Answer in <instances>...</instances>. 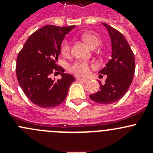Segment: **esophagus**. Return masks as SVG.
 <instances>
[{"label": "esophagus", "mask_w": 153, "mask_h": 153, "mask_svg": "<svg viewBox=\"0 0 153 153\" xmlns=\"http://www.w3.org/2000/svg\"><path fill=\"white\" fill-rule=\"evenodd\" d=\"M77 81H82V82L86 83L88 81V79H86V78H77Z\"/></svg>", "instance_id": "34e87169"}]
</instances>
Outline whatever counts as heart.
Here are the masks:
<instances>
[{
	"label": "heart",
	"instance_id": "1",
	"mask_svg": "<svg viewBox=\"0 0 153 153\" xmlns=\"http://www.w3.org/2000/svg\"><path fill=\"white\" fill-rule=\"evenodd\" d=\"M83 41L89 46L91 49H95L100 44V39L95 34L92 32H85L81 35ZM71 52L70 43L68 40L65 39L61 42V52L64 56H68ZM70 72L76 74L79 76H86L89 73L90 66L88 63L82 62V61H76L73 63L69 67Z\"/></svg>",
	"mask_w": 153,
	"mask_h": 153
}]
</instances>
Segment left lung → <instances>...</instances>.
I'll use <instances>...</instances> for the list:
<instances>
[{"label":"left lung","mask_w":153,"mask_h":153,"mask_svg":"<svg viewBox=\"0 0 153 153\" xmlns=\"http://www.w3.org/2000/svg\"><path fill=\"white\" fill-rule=\"evenodd\" d=\"M107 29L112 44V56L99 73L106 75L105 84H99L100 90L89 95L95 102L109 104L121 99L131 85L135 73V57L124 35L108 24Z\"/></svg>","instance_id":"1"}]
</instances>
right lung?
<instances>
[{
	"mask_svg": "<svg viewBox=\"0 0 153 153\" xmlns=\"http://www.w3.org/2000/svg\"><path fill=\"white\" fill-rule=\"evenodd\" d=\"M75 26L60 27L47 25L29 37L17 57L16 75L24 94L39 107H55L67 97L74 76L64 73L58 67L61 44L66 35ZM59 73L62 78L55 81L51 74Z\"/></svg>",
	"mask_w": 153,
	"mask_h": 153,
	"instance_id": "1",
	"label": "right lung"
}]
</instances>
